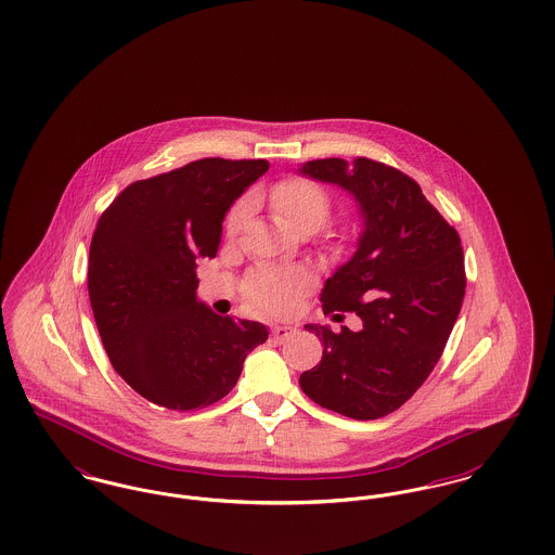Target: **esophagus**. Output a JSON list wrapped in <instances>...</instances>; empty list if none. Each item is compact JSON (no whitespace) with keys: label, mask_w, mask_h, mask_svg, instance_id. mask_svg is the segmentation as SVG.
<instances>
[{"label":"esophagus","mask_w":555,"mask_h":555,"mask_svg":"<svg viewBox=\"0 0 555 555\" xmlns=\"http://www.w3.org/2000/svg\"><path fill=\"white\" fill-rule=\"evenodd\" d=\"M293 333H295V328H291V326H274V328H272V337H274L276 344L287 341Z\"/></svg>","instance_id":"obj_1"}]
</instances>
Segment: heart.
Wrapping results in <instances>:
<instances>
[{
  "label": "heart",
  "instance_id": "1",
  "mask_svg": "<svg viewBox=\"0 0 555 555\" xmlns=\"http://www.w3.org/2000/svg\"><path fill=\"white\" fill-rule=\"evenodd\" d=\"M270 206L276 220L291 231H318L331 211V197L322 186L306 179H289L272 189ZM249 214V204H237L227 218V233L237 235ZM308 287L306 272L297 268H266L249 276L247 281V297L266 312H289L297 297Z\"/></svg>",
  "mask_w": 555,
  "mask_h": 555
}]
</instances>
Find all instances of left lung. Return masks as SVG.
<instances>
[{"label": "left lung", "mask_w": 555, "mask_h": 555, "mask_svg": "<svg viewBox=\"0 0 555 555\" xmlns=\"http://www.w3.org/2000/svg\"><path fill=\"white\" fill-rule=\"evenodd\" d=\"M297 172L347 191L362 218L353 256L326 279L322 310L353 312L360 331L306 324L324 345L299 376L318 405L353 421L396 412L439 362L466 293L460 237L421 185L369 158L304 162ZM339 317V314H335Z\"/></svg>", "instance_id": "obj_1"}]
</instances>
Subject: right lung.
Listing matches in <instances>:
<instances>
[{"mask_svg": "<svg viewBox=\"0 0 555 555\" xmlns=\"http://www.w3.org/2000/svg\"><path fill=\"white\" fill-rule=\"evenodd\" d=\"M266 159L206 158L127 186L91 238L87 287L114 370L147 401L195 410L229 396L264 344L256 320L218 317L197 297V260L214 258L227 211Z\"/></svg>", "mask_w": 555, "mask_h": 555, "instance_id": "1", "label": "right lung"}]
</instances>
